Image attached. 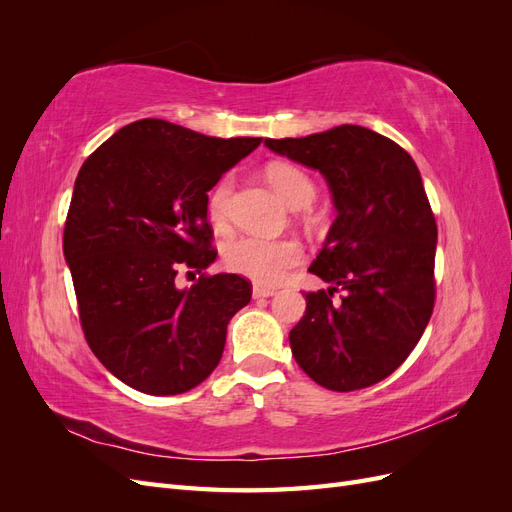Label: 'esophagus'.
Instances as JSON below:
<instances>
[{
  "label": "esophagus",
  "instance_id": "esophagus-1",
  "mask_svg": "<svg viewBox=\"0 0 512 512\" xmlns=\"http://www.w3.org/2000/svg\"><path fill=\"white\" fill-rule=\"evenodd\" d=\"M273 294H275V290L265 288V286H254L252 288V297L254 299H269V297H273Z\"/></svg>",
  "mask_w": 512,
  "mask_h": 512
}]
</instances>
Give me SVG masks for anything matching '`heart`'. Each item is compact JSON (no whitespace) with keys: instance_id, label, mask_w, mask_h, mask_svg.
Instances as JSON below:
<instances>
[{"instance_id":"b5f03b06","label":"heart","mask_w":512,"mask_h":512,"mask_svg":"<svg viewBox=\"0 0 512 512\" xmlns=\"http://www.w3.org/2000/svg\"><path fill=\"white\" fill-rule=\"evenodd\" d=\"M267 179L271 188L277 192L290 209H303L314 203L316 185L305 170L292 164H273L267 170ZM232 183L224 179L215 185L209 196L207 213L215 226H224L228 222ZM301 245L290 239H262V237H237L224 245L222 262L232 273L243 275L256 284L273 286L280 284L288 269L301 262Z\"/></svg>"}]
</instances>
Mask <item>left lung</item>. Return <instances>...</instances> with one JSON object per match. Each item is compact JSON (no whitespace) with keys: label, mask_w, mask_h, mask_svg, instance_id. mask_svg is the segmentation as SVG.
<instances>
[{"label":"left lung","mask_w":512,"mask_h":512,"mask_svg":"<svg viewBox=\"0 0 512 512\" xmlns=\"http://www.w3.org/2000/svg\"><path fill=\"white\" fill-rule=\"evenodd\" d=\"M265 145L318 170L337 211L309 267L331 288L305 292L288 335L294 361L329 391L365 389L408 359L433 312L438 226L421 173L391 138L350 123Z\"/></svg>","instance_id":"8db88e82"}]
</instances>
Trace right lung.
Segmentation results:
<instances>
[{
	"instance_id": "right-lung-1",
	"label": "right lung",
	"mask_w": 512,
	"mask_h": 512,
	"mask_svg": "<svg viewBox=\"0 0 512 512\" xmlns=\"http://www.w3.org/2000/svg\"><path fill=\"white\" fill-rule=\"evenodd\" d=\"M262 138H215L164 119L117 130L79 170L64 228L87 344L115 378L147 395H179L218 367L230 318L252 299L235 273L177 289L211 247L207 192Z\"/></svg>"
}]
</instances>
